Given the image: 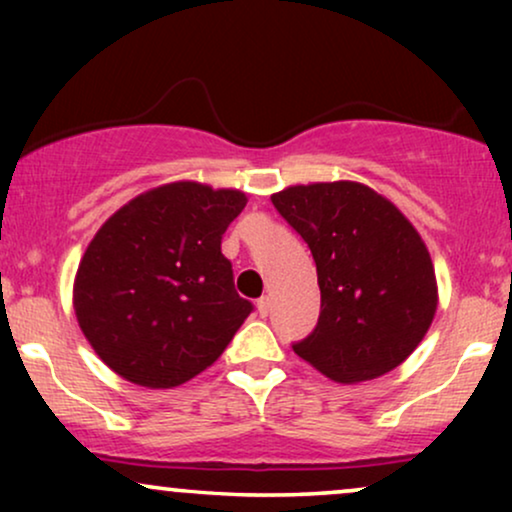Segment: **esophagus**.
Returning <instances> with one entry per match:
<instances>
[{
	"mask_svg": "<svg viewBox=\"0 0 512 512\" xmlns=\"http://www.w3.org/2000/svg\"><path fill=\"white\" fill-rule=\"evenodd\" d=\"M256 307H258V314H261V317H268L270 310H272V298H270V296H263V298H258Z\"/></svg>",
	"mask_w": 512,
	"mask_h": 512,
	"instance_id": "obj_1",
	"label": "esophagus"
}]
</instances>
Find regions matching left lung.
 Returning a JSON list of instances; mask_svg holds the SVG:
<instances>
[{"mask_svg":"<svg viewBox=\"0 0 512 512\" xmlns=\"http://www.w3.org/2000/svg\"><path fill=\"white\" fill-rule=\"evenodd\" d=\"M272 205L317 263L319 324L293 352L342 384L401 366L438 307L436 270L417 228L359 181L289 186L272 193Z\"/></svg>","mask_w":512,"mask_h":512,"instance_id":"obj_1","label":"left lung"}]
</instances>
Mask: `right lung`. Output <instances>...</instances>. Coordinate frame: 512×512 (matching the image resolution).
Wrapping results in <instances>:
<instances>
[{
	"mask_svg": "<svg viewBox=\"0 0 512 512\" xmlns=\"http://www.w3.org/2000/svg\"><path fill=\"white\" fill-rule=\"evenodd\" d=\"M247 205L235 188L172 181L109 216L74 277V312L123 380L179 387L207 370L249 317L221 237Z\"/></svg>",
	"mask_w": 512,
	"mask_h": 512,
	"instance_id": "add662e5",
	"label": "right lung"
}]
</instances>
